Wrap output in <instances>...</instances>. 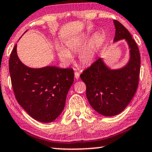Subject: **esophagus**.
I'll return each mask as SVG.
<instances>
[{
	"label": "esophagus",
	"instance_id": "1",
	"mask_svg": "<svg viewBox=\"0 0 152 152\" xmlns=\"http://www.w3.org/2000/svg\"><path fill=\"white\" fill-rule=\"evenodd\" d=\"M74 77H75V78L76 80H78L80 78V74L78 72H76L74 73Z\"/></svg>",
	"mask_w": 152,
	"mask_h": 152
}]
</instances>
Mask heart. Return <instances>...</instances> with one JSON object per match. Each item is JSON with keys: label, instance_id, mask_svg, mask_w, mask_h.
Segmentation results:
<instances>
[{"label": "heart", "instance_id": "1", "mask_svg": "<svg viewBox=\"0 0 152 152\" xmlns=\"http://www.w3.org/2000/svg\"><path fill=\"white\" fill-rule=\"evenodd\" d=\"M99 45V38L97 35H94L88 42V35L81 33L67 39L63 48L58 47L57 55L61 62L68 65L72 61V54L79 52V62L84 66H90L96 60Z\"/></svg>", "mask_w": 152, "mask_h": 152}]
</instances>
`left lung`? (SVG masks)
Segmentation results:
<instances>
[{"instance_id":"left-lung-1","label":"left lung","mask_w":152,"mask_h":152,"mask_svg":"<svg viewBox=\"0 0 152 152\" xmlns=\"http://www.w3.org/2000/svg\"><path fill=\"white\" fill-rule=\"evenodd\" d=\"M113 23V42L125 39L127 44L129 56L127 64L113 69L101 58L80 74L91 106L106 117L119 114L132 101L137 88L141 64L140 51L132 35L119 21L114 20Z\"/></svg>"}]
</instances>
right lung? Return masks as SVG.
Masks as SVG:
<instances>
[{
	"label": "right lung",
	"instance_id": "right-lung-1",
	"mask_svg": "<svg viewBox=\"0 0 152 152\" xmlns=\"http://www.w3.org/2000/svg\"><path fill=\"white\" fill-rule=\"evenodd\" d=\"M9 72L17 101L31 117L50 123L60 116L74 82L72 69L28 67L18 57L16 44L10 56Z\"/></svg>",
	"mask_w": 152,
	"mask_h": 152
}]
</instances>
